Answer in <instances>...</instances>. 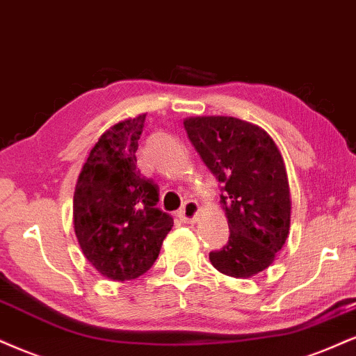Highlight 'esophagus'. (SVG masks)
I'll return each instance as SVG.
<instances>
[{"label": "esophagus", "mask_w": 356, "mask_h": 356, "mask_svg": "<svg viewBox=\"0 0 356 356\" xmlns=\"http://www.w3.org/2000/svg\"><path fill=\"white\" fill-rule=\"evenodd\" d=\"M197 213H199V204L195 200H187L181 211L177 212V217L182 222H194L197 219Z\"/></svg>", "instance_id": "obj_1"}]
</instances>
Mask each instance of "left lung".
Returning <instances> with one entry per match:
<instances>
[{
	"instance_id": "left-lung-1",
	"label": "left lung",
	"mask_w": 356,
	"mask_h": 356,
	"mask_svg": "<svg viewBox=\"0 0 356 356\" xmlns=\"http://www.w3.org/2000/svg\"><path fill=\"white\" fill-rule=\"evenodd\" d=\"M200 159L220 182L229 242L209 259L217 270L247 278L265 270L290 229V187L282 154L255 124L227 115L184 121Z\"/></svg>"
}]
</instances>
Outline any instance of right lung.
I'll return each mask as SVG.
<instances>
[{
	"label": "right lung",
	"mask_w": 356,
	"mask_h": 356,
	"mask_svg": "<svg viewBox=\"0 0 356 356\" xmlns=\"http://www.w3.org/2000/svg\"><path fill=\"white\" fill-rule=\"evenodd\" d=\"M145 114L101 136L84 162L72 202L74 232L88 262L111 280H134L159 257L174 219L157 207L159 186L136 165Z\"/></svg>",
	"instance_id": "obj_1"
}]
</instances>
